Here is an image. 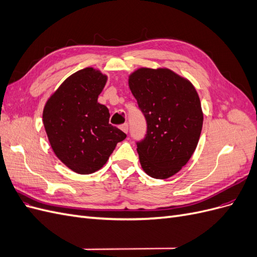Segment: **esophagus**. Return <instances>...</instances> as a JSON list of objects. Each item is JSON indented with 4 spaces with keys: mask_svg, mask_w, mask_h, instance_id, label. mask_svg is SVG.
Masks as SVG:
<instances>
[{
    "mask_svg": "<svg viewBox=\"0 0 257 257\" xmlns=\"http://www.w3.org/2000/svg\"><path fill=\"white\" fill-rule=\"evenodd\" d=\"M120 128L124 132V133H127V131H128V125H127V123L121 124V125H120Z\"/></svg>",
    "mask_w": 257,
    "mask_h": 257,
    "instance_id": "1",
    "label": "esophagus"
}]
</instances>
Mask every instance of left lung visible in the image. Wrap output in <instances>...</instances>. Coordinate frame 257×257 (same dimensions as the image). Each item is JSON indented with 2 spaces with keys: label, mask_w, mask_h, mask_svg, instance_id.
I'll return each instance as SVG.
<instances>
[{
  "label": "left lung",
  "mask_w": 257,
  "mask_h": 257,
  "mask_svg": "<svg viewBox=\"0 0 257 257\" xmlns=\"http://www.w3.org/2000/svg\"><path fill=\"white\" fill-rule=\"evenodd\" d=\"M128 87L147 120V134L137 143L144 172L167 179L195 151L204 113L196 89L166 67H141L128 76Z\"/></svg>",
  "instance_id": "8db88e82"
}]
</instances>
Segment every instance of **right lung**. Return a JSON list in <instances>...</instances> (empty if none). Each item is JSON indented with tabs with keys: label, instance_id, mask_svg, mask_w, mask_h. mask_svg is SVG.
Here are the masks:
<instances>
[{
	"label": "right lung",
	"instance_id": "right-lung-1",
	"mask_svg": "<svg viewBox=\"0 0 257 257\" xmlns=\"http://www.w3.org/2000/svg\"><path fill=\"white\" fill-rule=\"evenodd\" d=\"M107 79L99 69H80L61 83L44 107L43 123L52 150L77 174L102 168L126 137L109 124V110L97 102Z\"/></svg>",
	"mask_w": 257,
	"mask_h": 257
}]
</instances>
